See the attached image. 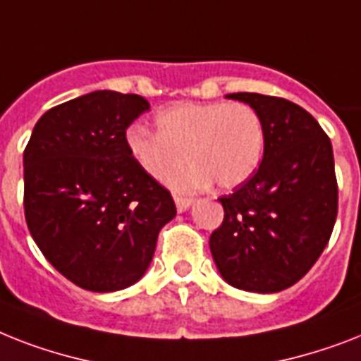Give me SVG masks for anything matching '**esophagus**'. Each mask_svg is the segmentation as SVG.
Masks as SVG:
<instances>
[{
    "label": "esophagus",
    "mask_w": 361,
    "mask_h": 361,
    "mask_svg": "<svg viewBox=\"0 0 361 361\" xmlns=\"http://www.w3.org/2000/svg\"><path fill=\"white\" fill-rule=\"evenodd\" d=\"M174 202H176V209L178 213H183V211L189 209V206L192 204V198H185V196H174Z\"/></svg>",
    "instance_id": "obj_1"
}]
</instances>
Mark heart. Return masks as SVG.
I'll use <instances>...</instances> for the list:
<instances>
[{"mask_svg":"<svg viewBox=\"0 0 361 361\" xmlns=\"http://www.w3.org/2000/svg\"><path fill=\"white\" fill-rule=\"evenodd\" d=\"M157 133L135 126L126 135L131 159L152 180H172L180 190L243 185L257 171L265 152V124L252 105L209 102L176 104L155 116Z\"/></svg>","mask_w":361,"mask_h":361,"instance_id":"obj_1","label":"heart"}]
</instances>
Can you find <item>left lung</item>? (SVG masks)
<instances>
[{"label": "left lung", "instance_id": "8db88e82", "mask_svg": "<svg viewBox=\"0 0 361 361\" xmlns=\"http://www.w3.org/2000/svg\"><path fill=\"white\" fill-rule=\"evenodd\" d=\"M265 124L259 169L221 196L224 221L209 237L221 276L252 293H278L323 254L338 216L332 142L300 105L276 96L235 92Z\"/></svg>", "mask_w": 361, "mask_h": 361}]
</instances>
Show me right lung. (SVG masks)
I'll return each instance as SVG.
<instances>
[{"mask_svg":"<svg viewBox=\"0 0 361 361\" xmlns=\"http://www.w3.org/2000/svg\"><path fill=\"white\" fill-rule=\"evenodd\" d=\"M148 109L139 94L94 90L46 111L23 150L29 231L44 257L87 291L139 282L161 228L176 216L171 192L126 146V130Z\"/></svg>","mask_w":361,"mask_h":361,"instance_id":"obj_1","label":"right lung"}]
</instances>
